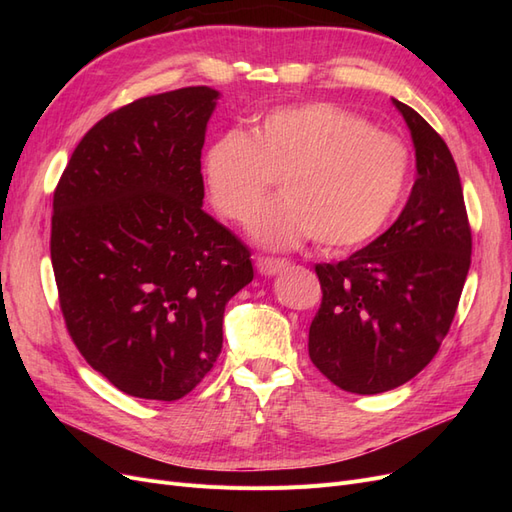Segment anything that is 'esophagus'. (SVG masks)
I'll list each match as a JSON object with an SVG mask.
<instances>
[{
  "instance_id": "obj_1",
  "label": "esophagus",
  "mask_w": 512,
  "mask_h": 512,
  "mask_svg": "<svg viewBox=\"0 0 512 512\" xmlns=\"http://www.w3.org/2000/svg\"><path fill=\"white\" fill-rule=\"evenodd\" d=\"M288 265H290V262L284 260V258H269V256L256 258V269L260 271V275H267V277L282 273Z\"/></svg>"
}]
</instances>
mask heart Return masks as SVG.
<instances>
[{"label": "heart", "instance_id": "heart-1", "mask_svg": "<svg viewBox=\"0 0 512 512\" xmlns=\"http://www.w3.org/2000/svg\"><path fill=\"white\" fill-rule=\"evenodd\" d=\"M203 175L213 205L239 224L254 218L277 179L282 198L252 224V237L269 250L309 237L344 250L389 222L406 192L410 151L342 106L307 102L269 111L250 134L215 138Z\"/></svg>", "mask_w": 512, "mask_h": 512}]
</instances>
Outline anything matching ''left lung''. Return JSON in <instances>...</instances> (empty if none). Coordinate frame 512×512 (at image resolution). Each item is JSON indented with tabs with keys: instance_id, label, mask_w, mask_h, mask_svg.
Wrapping results in <instances>:
<instances>
[{
	"instance_id": "left-lung-1",
	"label": "left lung",
	"mask_w": 512,
	"mask_h": 512,
	"mask_svg": "<svg viewBox=\"0 0 512 512\" xmlns=\"http://www.w3.org/2000/svg\"><path fill=\"white\" fill-rule=\"evenodd\" d=\"M416 181L393 226L335 265H316L322 303L309 359L335 386L376 395L412 380L455 318L472 254L457 164L442 136L408 104Z\"/></svg>"
}]
</instances>
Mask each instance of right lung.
Here are the masks:
<instances>
[{"mask_svg":"<svg viewBox=\"0 0 512 512\" xmlns=\"http://www.w3.org/2000/svg\"><path fill=\"white\" fill-rule=\"evenodd\" d=\"M220 91L183 87L100 119L53 194L59 307L85 361L141 399L188 395L222 352L250 250L203 211L200 151Z\"/></svg>","mask_w":512,"mask_h":512,"instance_id":"right-lung-1","label":"right lung"}]
</instances>
